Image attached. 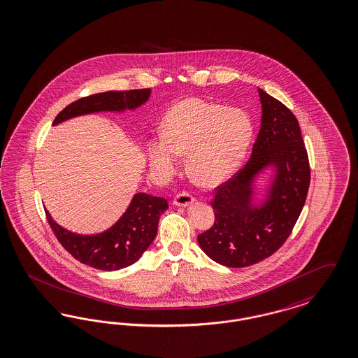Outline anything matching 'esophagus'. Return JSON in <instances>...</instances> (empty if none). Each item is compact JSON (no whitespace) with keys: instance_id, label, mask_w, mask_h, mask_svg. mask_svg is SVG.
I'll return each instance as SVG.
<instances>
[{"instance_id":"esophagus-1","label":"esophagus","mask_w":358,"mask_h":358,"mask_svg":"<svg viewBox=\"0 0 358 358\" xmlns=\"http://www.w3.org/2000/svg\"><path fill=\"white\" fill-rule=\"evenodd\" d=\"M194 196L188 192H179L175 198H173V204L175 206H179V207H187L189 204L194 203Z\"/></svg>"}]
</instances>
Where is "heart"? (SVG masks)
<instances>
[{"mask_svg": "<svg viewBox=\"0 0 358 358\" xmlns=\"http://www.w3.org/2000/svg\"><path fill=\"white\" fill-rule=\"evenodd\" d=\"M254 136L249 115L239 108L188 97L169 109L164 132L147 144L148 164L157 176L167 178L186 155L191 176L203 186H217L242 166Z\"/></svg>", "mask_w": 358, "mask_h": 358, "instance_id": "heart-1", "label": "heart"}]
</instances>
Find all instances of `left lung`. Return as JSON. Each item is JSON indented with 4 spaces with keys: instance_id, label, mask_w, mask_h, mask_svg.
Returning a JSON list of instances; mask_svg holds the SVG:
<instances>
[{
    "instance_id": "left-lung-1",
    "label": "left lung",
    "mask_w": 358,
    "mask_h": 358,
    "mask_svg": "<svg viewBox=\"0 0 358 358\" xmlns=\"http://www.w3.org/2000/svg\"><path fill=\"white\" fill-rule=\"evenodd\" d=\"M261 129L246 166L217 187L213 227L198 235L201 249L217 264L248 267L273 255L292 233L308 196L310 167L293 112L258 88ZM275 173L265 199L253 202L255 179Z\"/></svg>"
}]
</instances>
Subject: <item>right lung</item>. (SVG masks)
<instances>
[{"label": "right lung", "mask_w": 358, "mask_h": 358, "mask_svg": "<svg viewBox=\"0 0 358 358\" xmlns=\"http://www.w3.org/2000/svg\"><path fill=\"white\" fill-rule=\"evenodd\" d=\"M150 96L151 90L108 91L87 96L62 109L53 125L90 113L134 110L141 107ZM167 208L169 203L164 198L138 192L113 226L92 235L72 233L57 224L47 210L45 213L62 248L75 259L99 270L113 271L135 264L150 248L157 233L159 218Z\"/></svg>", "instance_id": "1"}]
</instances>
